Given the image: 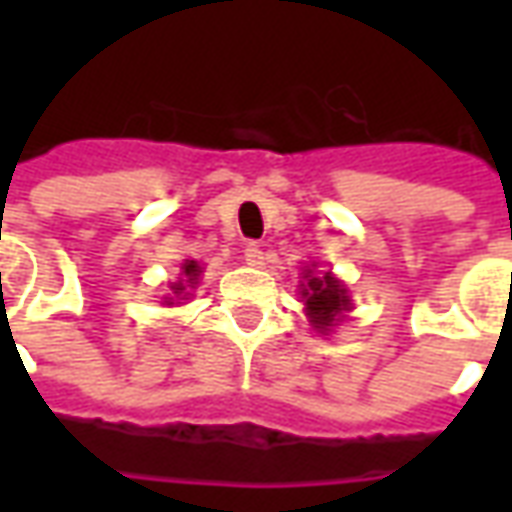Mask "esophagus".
<instances>
[{
	"label": "esophagus",
	"instance_id": "34e87169",
	"mask_svg": "<svg viewBox=\"0 0 512 512\" xmlns=\"http://www.w3.org/2000/svg\"><path fill=\"white\" fill-rule=\"evenodd\" d=\"M244 260H246V263H249V266L260 268V266H263V249H260V246H257V244H246Z\"/></svg>",
	"mask_w": 512,
	"mask_h": 512
}]
</instances>
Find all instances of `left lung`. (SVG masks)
I'll return each instance as SVG.
<instances>
[{
  "label": "left lung",
  "instance_id": "left-lung-1",
  "mask_svg": "<svg viewBox=\"0 0 512 512\" xmlns=\"http://www.w3.org/2000/svg\"><path fill=\"white\" fill-rule=\"evenodd\" d=\"M301 301H304V310L310 315L312 329H318L321 334L337 326L340 318H343V312L351 310L348 288L340 279L332 277V271L315 274L312 268H304Z\"/></svg>",
  "mask_w": 512,
  "mask_h": 512
}]
</instances>
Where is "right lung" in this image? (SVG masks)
I'll use <instances>...</instances> for the list:
<instances>
[{"mask_svg":"<svg viewBox=\"0 0 512 512\" xmlns=\"http://www.w3.org/2000/svg\"><path fill=\"white\" fill-rule=\"evenodd\" d=\"M200 274H202L200 263H197V260H186V263L180 266V279L178 282H172V293H175V296H167L169 299L167 304H175V299H186V296H191L189 288H194V285H197Z\"/></svg>","mask_w":512,"mask_h":512,"instance_id":"right-lung-1","label":"right lung"}]
</instances>
